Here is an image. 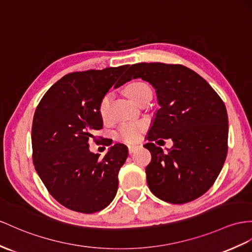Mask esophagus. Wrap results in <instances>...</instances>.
I'll use <instances>...</instances> for the list:
<instances>
[{
  "instance_id": "obj_1",
  "label": "esophagus",
  "mask_w": 252,
  "mask_h": 252,
  "mask_svg": "<svg viewBox=\"0 0 252 252\" xmlns=\"http://www.w3.org/2000/svg\"><path fill=\"white\" fill-rule=\"evenodd\" d=\"M139 149H140V145L139 144H130V145H128V152H129V154H132V153H134Z\"/></svg>"
}]
</instances>
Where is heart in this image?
Wrapping results in <instances>:
<instances>
[{
  "label": "heart",
  "mask_w": 252,
  "mask_h": 252,
  "mask_svg": "<svg viewBox=\"0 0 252 252\" xmlns=\"http://www.w3.org/2000/svg\"><path fill=\"white\" fill-rule=\"evenodd\" d=\"M149 91H151V89L147 84L143 82H132L126 87L125 94L132 102L136 103L140 98ZM109 101H110V95H107L102 98V100L100 102L99 111L102 118H105L107 114ZM145 127H146L145 122H141V121L125 123V124H123L120 127L119 137L122 140L127 141V142H136L137 140H139L141 133L144 131Z\"/></svg>",
  "instance_id": "obj_1"
}]
</instances>
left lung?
<instances>
[{
	"instance_id": "8db88e82",
	"label": "left lung",
	"mask_w": 252,
	"mask_h": 252,
	"mask_svg": "<svg viewBox=\"0 0 252 252\" xmlns=\"http://www.w3.org/2000/svg\"><path fill=\"white\" fill-rule=\"evenodd\" d=\"M142 79L156 91L159 109L144 144L152 160L147 185L157 198L183 204L204 194L216 181L228 153V113L221 98L197 72L183 65L139 63L125 81ZM174 141L164 152L152 143Z\"/></svg>"
}]
</instances>
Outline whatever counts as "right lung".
Wrapping results in <instances>:
<instances>
[{"instance_id":"right-lung-1","label":"right lung","mask_w":252,"mask_h":252,"mask_svg":"<svg viewBox=\"0 0 252 252\" xmlns=\"http://www.w3.org/2000/svg\"><path fill=\"white\" fill-rule=\"evenodd\" d=\"M128 66L68 73L48 90L36 108L32 126L35 170L52 197L71 211L99 212L118 191L127 146L115 143L99 158L90 151L89 141L102 128V98L112 85L116 89L127 82L123 72Z\"/></svg>"}]
</instances>
